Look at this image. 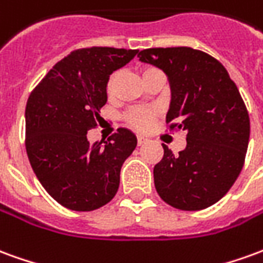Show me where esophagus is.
Here are the masks:
<instances>
[{
	"label": "esophagus",
	"instance_id": "esophagus-1",
	"mask_svg": "<svg viewBox=\"0 0 263 263\" xmlns=\"http://www.w3.org/2000/svg\"><path fill=\"white\" fill-rule=\"evenodd\" d=\"M148 142V138L142 137V135H138V145H143V143Z\"/></svg>",
	"mask_w": 263,
	"mask_h": 263
}]
</instances>
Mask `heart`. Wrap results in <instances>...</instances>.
I'll return each mask as SVG.
<instances>
[{"label": "heart", "mask_w": 263, "mask_h": 263, "mask_svg": "<svg viewBox=\"0 0 263 263\" xmlns=\"http://www.w3.org/2000/svg\"><path fill=\"white\" fill-rule=\"evenodd\" d=\"M155 71H159V70H156L155 67H145V69L142 70V77L151 74V73H155ZM118 79H120V71H114V73L108 77V80H107V91H108V94H112V92H114ZM156 115H158V112H156L155 109L134 108L126 112L125 120L134 129L145 131V129H148L149 125L152 124V121L156 118Z\"/></svg>", "instance_id": "obj_1"}]
</instances>
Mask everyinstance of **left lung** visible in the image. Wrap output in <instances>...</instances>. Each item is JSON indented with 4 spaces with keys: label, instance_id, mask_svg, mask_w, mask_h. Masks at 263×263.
<instances>
[{
    "label": "left lung",
    "instance_id": "obj_1",
    "mask_svg": "<svg viewBox=\"0 0 263 263\" xmlns=\"http://www.w3.org/2000/svg\"><path fill=\"white\" fill-rule=\"evenodd\" d=\"M138 58L167 76L166 122L171 129L187 131L179 155L162 145L163 158L154 167L156 192L175 209H207L228 193L242 171L249 115L241 94L226 67L201 50L152 48Z\"/></svg>",
    "mask_w": 263,
    "mask_h": 263
}]
</instances>
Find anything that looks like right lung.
<instances>
[{
	"label": "right lung",
	"instance_id": "obj_1",
	"mask_svg": "<svg viewBox=\"0 0 263 263\" xmlns=\"http://www.w3.org/2000/svg\"><path fill=\"white\" fill-rule=\"evenodd\" d=\"M137 53L96 46L74 50L28 98L26 154L37 180L66 209L92 211L118 192L122 163L137 148L135 134L120 128L107 142L90 143L87 132L101 120L109 74Z\"/></svg>",
	"mask_w": 263,
	"mask_h": 263
}]
</instances>
